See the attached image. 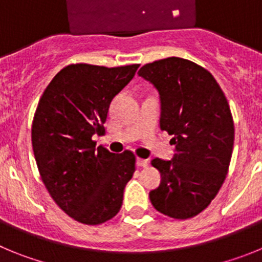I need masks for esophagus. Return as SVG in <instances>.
<instances>
[{
    "mask_svg": "<svg viewBox=\"0 0 262 262\" xmlns=\"http://www.w3.org/2000/svg\"><path fill=\"white\" fill-rule=\"evenodd\" d=\"M136 165L142 166V168H145V166H148V160L138 159V160H136Z\"/></svg>",
    "mask_w": 262,
    "mask_h": 262,
    "instance_id": "1",
    "label": "esophagus"
}]
</instances>
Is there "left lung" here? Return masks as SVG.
I'll return each instance as SVG.
<instances>
[{"instance_id":"left-lung-1","label":"left lung","mask_w":262,"mask_h":262,"mask_svg":"<svg viewBox=\"0 0 262 262\" xmlns=\"http://www.w3.org/2000/svg\"><path fill=\"white\" fill-rule=\"evenodd\" d=\"M138 75L159 92L160 128L173 136L176 152L172 160L151 161L161 182L149 200L161 214L193 217L211 203L228 172L235 139L230 105L211 73L190 60H157Z\"/></svg>"}]
</instances>
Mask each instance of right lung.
Wrapping results in <instances>:
<instances>
[{
  "label": "right lung",
  "mask_w": 262,
  "mask_h": 262,
  "mask_svg": "<svg viewBox=\"0 0 262 262\" xmlns=\"http://www.w3.org/2000/svg\"><path fill=\"white\" fill-rule=\"evenodd\" d=\"M139 64L115 68L71 64L46 88L32 120L31 140L41 181L62 211L84 224H101L119 212L135 172L131 151L96 148L115 96Z\"/></svg>",
  "instance_id": "right-lung-1"
}]
</instances>
